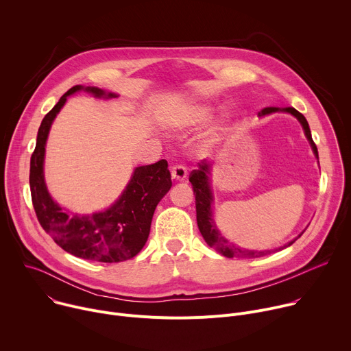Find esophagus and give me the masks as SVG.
Masks as SVG:
<instances>
[{"label": "esophagus", "instance_id": "1", "mask_svg": "<svg viewBox=\"0 0 351 351\" xmlns=\"http://www.w3.org/2000/svg\"><path fill=\"white\" fill-rule=\"evenodd\" d=\"M171 173L175 180H184L187 176V169L183 165H173Z\"/></svg>", "mask_w": 351, "mask_h": 351}]
</instances>
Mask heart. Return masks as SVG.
<instances>
[{"label":"heart","instance_id":"1","mask_svg":"<svg viewBox=\"0 0 351 351\" xmlns=\"http://www.w3.org/2000/svg\"><path fill=\"white\" fill-rule=\"evenodd\" d=\"M217 110L218 107L210 101H195L180 107L176 114V121L182 126L198 128L208 123L214 118Z\"/></svg>","mask_w":351,"mask_h":351}]
</instances>
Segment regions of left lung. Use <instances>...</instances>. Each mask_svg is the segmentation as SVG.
I'll use <instances>...</instances> for the list:
<instances>
[{
  "label": "left lung",
  "instance_id": "obj_1",
  "mask_svg": "<svg viewBox=\"0 0 351 351\" xmlns=\"http://www.w3.org/2000/svg\"><path fill=\"white\" fill-rule=\"evenodd\" d=\"M272 112H287V114H291L293 117H295L298 119V122L302 123L303 129H304V133L313 147V152L315 154V157L318 158V149H317V145L311 137V130H310V126H308V122L307 119L304 118L303 114H300L297 110H294L293 107H286V108H276V107H267L264 108L263 111L258 112L260 117L263 115H268V114H272ZM210 168H211V164H208L207 161H202L198 164V169H194L191 173H190V183L193 186V191L195 194V213H197V225H198V229L199 232H202L204 240L207 241V244L213 248H215L217 252L228 258H258V257H264V256H268V254H272V253H276L279 252V250H283L289 245H291L294 240L286 243L285 245L279 247V248H275V250H264V252H257V250H247V248H241L233 243H230L228 239H225L222 236V233L217 229L215 226V222L213 219V193H211V186H210ZM303 234V233H302ZM300 234V236H302Z\"/></svg>",
  "mask_w": 351,
  "mask_h": 351
}]
</instances>
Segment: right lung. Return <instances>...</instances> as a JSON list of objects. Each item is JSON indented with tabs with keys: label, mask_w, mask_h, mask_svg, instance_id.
<instances>
[{
	"label": "right lung",
	"mask_w": 351,
	"mask_h": 351,
	"mask_svg": "<svg viewBox=\"0 0 351 351\" xmlns=\"http://www.w3.org/2000/svg\"><path fill=\"white\" fill-rule=\"evenodd\" d=\"M88 91L94 97L112 98L115 93H106L98 87L69 88L49 111L37 133L36 148L30 158L32 202L41 228L65 252L97 263H121L133 258L144 247L157 204L172 186L168 162L137 167L130 182L117 202L106 211L91 215L68 214L49 195L44 182V154L49 128L66 103L68 95Z\"/></svg>",
	"instance_id": "right-lung-1"
}]
</instances>
